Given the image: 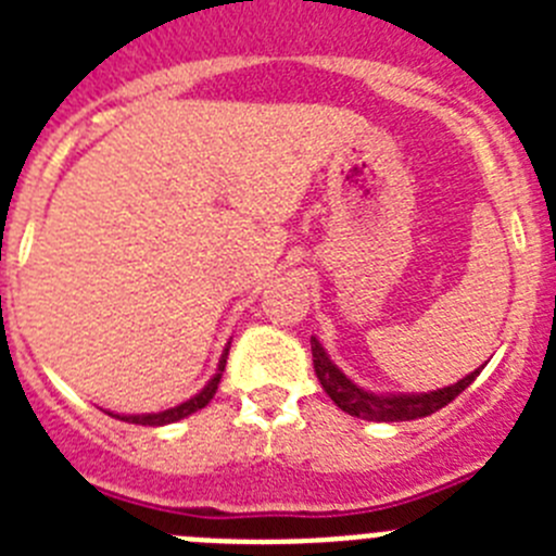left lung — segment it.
Masks as SVG:
<instances>
[{"label": "left lung", "mask_w": 556, "mask_h": 556, "mask_svg": "<svg viewBox=\"0 0 556 556\" xmlns=\"http://www.w3.org/2000/svg\"><path fill=\"white\" fill-rule=\"evenodd\" d=\"M312 356H314V372L320 378L323 390L328 392L333 404L342 412L353 417H362V420H376V424H401V420H417V417H429L437 409H443L454 401L459 392L468 390L476 381V376L481 372L473 370L470 376H465L456 384L443 387V390L424 392V395H376V392L358 390L345 372L333 365L331 358L326 356L323 345L312 337Z\"/></svg>", "instance_id": "1"}]
</instances>
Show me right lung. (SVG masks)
I'll return each mask as SVG.
<instances>
[{
  "mask_svg": "<svg viewBox=\"0 0 556 556\" xmlns=\"http://www.w3.org/2000/svg\"><path fill=\"white\" fill-rule=\"evenodd\" d=\"M225 358H228V351H225L223 358H219V370L214 372V378H211L208 384H205L198 395L189 397L186 404L175 406V409L155 412V415H116V417H119V420H127V424H139V426H166V424H175V420H184V417L194 415L198 409L208 406V401L214 397V392H217L219 378H223V370H225Z\"/></svg>",
  "mask_w": 556,
  "mask_h": 556,
  "instance_id": "add662e5",
  "label": "right lung"
}]
</instances>
